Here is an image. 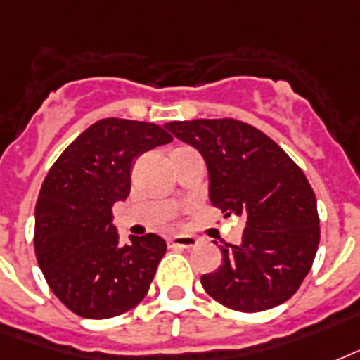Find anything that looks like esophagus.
Wrapping results in <instances>:
<instances>
[{
    "label": "esophagus",
    "mask_w": 360,
    "mask_h": 360,
    "mask_svg": "<svg viewBox=\"0 0 360 360\" xmlns=\"http://www.w3.org/2000/svg\"><path fill=\"white\" fill-rule=\"evenodd\" d=\"M197 238L189 235H174L172 238H169V246L171 248H184V250H189V248L197 246Z\"/></svg>",
    "instance_id": "34e87169"
}]
</instances>
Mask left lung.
Returning <instances> with one entry per match:
<instances>
[{
	"mask_svg": "<svg viewBox=\"0 0 360 360\" xmlns=\"http://www.w3.org/2000/svg\"><path fill=\"white\" fill-rule=\"evenodd\" d=\"M165 127L202 155L212 205L246 218L240 244L219 246L221 264L200 276L205 291L238 311L283 304L310 272L319 246L317 200L304 172L270 136L238 120Z\"/></svg>",
	"mask_w": 360,
	"mask_h": 360,
	"instance_id": "8db88e82",
	"label": "left lung"
}]
</instances>
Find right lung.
Returning <instances> with one entry per match:
<instances>
[{"label": "right lung", "instance_id": "1", "mask_svg": "<svg viewBox=\"0 0 360 360\" xmlns=\"http://www.w3.org/2000/svg\"><path fill=\"white\" fill-rule=\"evenodd\" d=\"M171 141L148 122L99 120L44 178L35 205V255L50 289L77 316H120L148 293L165 240L152 233L131 235L122 246L112 206L129 195L136 158Z\"/></svg>", "mask_w": 360, "mask_h": 360}]
</instances>
